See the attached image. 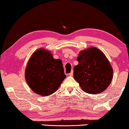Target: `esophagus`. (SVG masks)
Returning <instances> with one entry per match:
<instances>
[{
    "label": "esophagus",
    "mask_w": 129,
    "mask_h": 129,
    "mask_svg": "<svg viewBox=\"0 0 129 129\" xmlns=\"http://www.w3.org/2000/svg\"><path fill=\"white\" fill-rule=\"evenodd\" d=\"M69 76H73V71H72V72H71V73H69Z\"/></svg>",
    "instance_id": "esophagus-1"
}]
</instances>
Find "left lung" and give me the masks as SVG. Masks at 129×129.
<instances>
[{
  "mask_svg": "<svg viewBox=\"0 0 129 129\" xmlns=\"http://www.w3.org/2000/svg\"><path fill=\"white\" fill-rule=\"evenodd\" d=\"M78 64L73 69L74 78L83 91L90 94L102 93L113 78V69L101 50L90 47L80 52Z\"/></svg>",
  "mask_w": 129,
  "mask_h": 129,
  "instance_id": "8db88e82",
  "label": "left lung"
}]
</instances>
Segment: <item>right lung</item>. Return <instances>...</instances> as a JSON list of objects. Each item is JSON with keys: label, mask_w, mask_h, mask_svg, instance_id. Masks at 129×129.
Segmentation results:
<instances>
[{"label": "right lung", "mask_w": 129, "mask_h": 129, "mask_svg": "<svg viewBox=\"0 0 129 129\" xmlns=\"http://www.w3.org/2000/svg\"><path fill=\"white\" fill-rule=\"evenodd\" d=\"M25 78L33 91L46 96L57 90L66 75L60 59H55L49 51L40 48L28 61Z\"/></svg>", "instance_id": "right-lung-1"}]
</instances>
